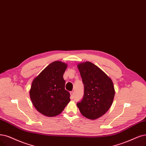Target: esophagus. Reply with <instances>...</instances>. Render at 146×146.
<instances>
[{"instance_id": "esophagus-1", "label": "esophagus", "mask_w": 146, "mask_h": 146, "mask_svg": "<svg viewBox=\"0 0 146 146\" xmlns=\"http://www.w3.org/2000/svg\"><path fill=\"white\" fill-rule=\"evenodd\" d=\"M70 98H71L72 99H73L74 98V92H73V91H71V92H70Z\"/></svg>"}]
</instances>
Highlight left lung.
Listing matches in <instances>:
<instances>
[{"label": "left lung", "mask_w": 146, "mask_h": 146, "mask_svg": "<svg viewBox=\"0 0 146 146\" xmlns=\"http://www.w3.org/2000/svg\"><path fill=\"white\" fill-rule=\"evenodd\" d=\"M84 85V96L77 106L83 116L96 120L111 106L115 95L111 79L96 65L86 61L78 64Z\"/></svg>", "instance_id": "8db88e82"}]
</instances>
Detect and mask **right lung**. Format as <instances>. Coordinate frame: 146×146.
<instances>
[{
  "label": "right lung",
  "mask_w": 146,
  "mask_h": 146,
  "mask_svg": "<svg viewBox=\"0 0 146 146\" xmlns=\"http://www.w3.org/2000/svg\"><path fill=\"white\" fill-rule=\"evenodd\" d=\"M65 62L50 63L32 80L29 96L32 104L41 114L47 117L60 114L70 101V93L65 90Z\"/></svg>",
  "instance_id": "add662e5"
}]
</instances>
